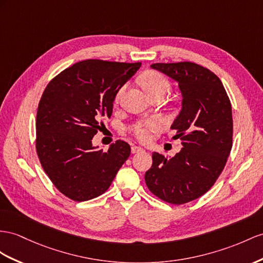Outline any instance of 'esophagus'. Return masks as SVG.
<instances>
[{
  "mask_svg": "<svg viewBox=\"0 0 263 263\" xmlns=\"http://www.w3.org/2000/svg\"><path fill=\"white\" fill-rule=\"evenodd\" d=\"M131 151H132V153H139V152L144 151V149H143V147H141V146L133 145V146L131 147Z\"/></svg>",
  "mask_w": 263,
  "mask_h": 263,
  "instance_id": "obj_1",
  "label": "esophagus"
}]
</instances>
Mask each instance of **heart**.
<instances>
[{"label": "heart", "mask_w": 263, "mask_h": 263, "mask_svg": "<svg viewBox=\"0 0 263 263\" xmlns=\"http://www.w3.org/2000/svg\"><path fill=\"white\" fill-rule=\"evenodd\" d=\"M142 85L147 94L153 93V92H159V91L166 92L170 87V84L167 82V80L157 72H150L147 73L145 77H143ZM123 90L124 89L122 87V89H120L118 91L116 96V101L120 99ZM159 126H160V122L156 119L140 121V122L136 123L132 126V132L134 133V136L139 138L140 140H147L150 138V133L152 131H156Z\"/></svg>", "instance_id": "b5f03b06"}]
</instances>
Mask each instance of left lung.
Listing matches in <instances>:
<instances>
[{"mask_svg":"<svg viewBox=\"0 0 263 263\" xmlns=\"http://www.w3.org/2000/svg\"><path fill=\"white\" fill-rule=\"evenodd\" d=\"M151 67L179 85L181 110L171 130L183 147L173 158L154 152L145 183L161 200L183 204L210 190L223 170L232 147L231 103L220 79L203 66L179 62Z\"/></svg>","mask_w":263,"mask_h":263,"instance_id":"obj_1","label":"left lung"}]
</instances>
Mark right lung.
I'll use <instances>...</instances> for the list:
<instances>
[{
	"instance_id": "add662e5",
	"label": "right lung",
	"mask_w": 263,
	"mask_h": 263,
	"mask_svg": "<svg viewBox=\"0 0 263 263\" xmlns=\"http://www.w3.org/2000/svg\"><path fill=\"white\" fill-rule=\"evenodd\" d=\"M141 63L85 60L67 67L45 87L36 114V152L45 173L65 197L82 202L111 185L129 158L118 140L106 152L92 139L110 118L118 91Z\"/></svg>"
}]
</instances>
